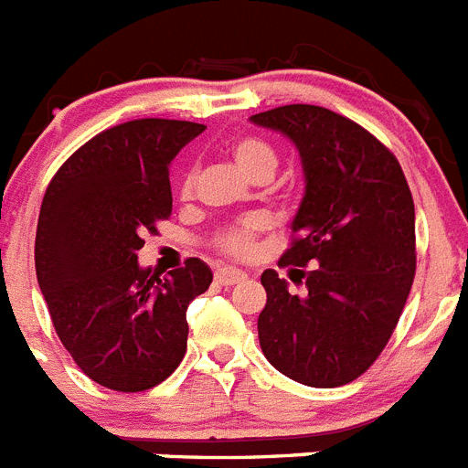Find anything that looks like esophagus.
<instances>
[{"label": "esophagus", "instance_id": "1", "mask_svg": "<svg viewBox=\"0 0 468 468\" xmlns=\"http://www.w3.org/2000/svg\"><path fill=\"white\" fill-rule=\"evenodd\" d=\"M214 280H217L218 284L230 286V284H238V282L247 280V272L238 271V268H218V271L214 272Z\"/></svg>", "mask_w": 468, "mask_h": 468}]
</instances>
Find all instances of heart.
<instances>
[{
  "instance_id": "b5f03b06",
  "label": "heart",
  "mask_w": 468,
  "mask_h": 468,
  "mask_svg": "<svg viewBox=\"0 0 468 468\" xmlns=\"http://www.w3.org/2000/svg\"><path fill=\"white\" fill-rule=\"evenodd\" d=\"M230 154H233V161L238 163L239 170L250 179H271L272 172L277 167V151L271 142H265L263 137H256V134H244L230 144ZM193 184H196V170H188L182 179V196L188 197L193 193ZM265 229V221L259 217H250L239 221V224L230 226V229L221 230L217 238V247L224 254L235 256V259H247V256L254 254L256 250V238L261 235V230Z\"/></svg>"
}]
</instances>
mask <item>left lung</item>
<instances>
[{
  "mask_svg": "<svg viewBox=\"0 0 468 468\" xmlns=\"http://www.w3.org/2000/svg\"><path fill=\"white\" fill-rule=\"evenodd\" d=\"M251 123L289 137L301 155L305 196L280 265H310L292 271L305 280V296L289 293L275 271L261 275V349L301 385H347L389 343L415 280L406 175L380 140L331 109L286 104Z\"/></svg>",
  "mask_w": 468,
  "mask_h": 468,
  "instance_id": "8db88e82",
  "label": "left lung"
}]
</instances>
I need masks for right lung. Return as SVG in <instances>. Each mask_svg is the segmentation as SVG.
<instances>
[{"instance_id": "add662e5", "label": "right lung", "mask_w": 468, "mask_h": 468, "mask_svg": "<svg viewBox=\"0 0 468 468\" xmlns=\"http://www.w3.org/2000/svg\"><path fill=\"white\" fill-rule=\"evenodd\" d=\"M203 130L170 119L113 125L74 151L46 188L39 289L71 359L107 389H151L186 355L188 303L207 292L212 271L186 259L161 277L140 268L137 251L172 214V158Z\"/></svg>"}]
</instances>
